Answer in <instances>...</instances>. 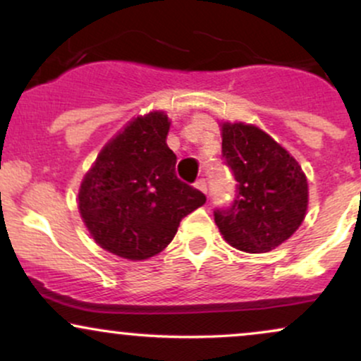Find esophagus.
<instances>
[{
  "instance_id": "1",
  "label": "esophagus",
  "mask_w": 361,
  "mask_h": 361,
  "mask_svg": "<svg viewBox=\"0 0 361 361\" xmlns=\"http://www.w3.org/2000/svg\"><path fill=\"white\" fill-rule=\"evenodd\" d=\"M195 186H197V188L200 190L202 193H207V181L204 180V178H200V180H197V183H195Z\"/></svg>"
}]
</instances>
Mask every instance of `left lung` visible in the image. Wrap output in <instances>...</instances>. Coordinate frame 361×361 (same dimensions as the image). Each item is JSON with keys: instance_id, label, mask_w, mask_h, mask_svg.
Instances as JSON below:
<instances>
[{"instance_id": "obj_1", "label": "left lung", "mask_w": 361, "mask_h": 361, "mask_svg": "<svg viewBox=\"0 0 361 361\" xmlns=\"http://www.w3.org/2000/svg\"><path fill=\"white\" fill-rule=\"evenodd\" d=\"M221 128L222 156L238 190L229 209L215 210V224L235 250H275L304 222L307 178L295 157L259 127L224 122Z\"/></svg>"}]
</instances>
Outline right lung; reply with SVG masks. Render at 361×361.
Here are the masks:
<instances>
[{
    "label": "right lung",
    "mask_w": 361,
    "mask_h": 361,
    "mask_svg": "<svg viewBox=\"0 0 361 361\" xmlns=\"http://www.w3.org/2000/svg\"><path fill=\"white\" fill-rule=\"evenodd\" d=\"M168 115L132 118L105 144L81 181L78 209L91 238L120 258L156 256L175 238L180 221L205 204V195L178 180L168 147Z\"/></svg>",
    "instance_id": "1"
}]
</instances>
